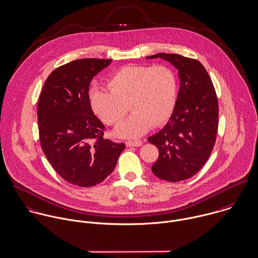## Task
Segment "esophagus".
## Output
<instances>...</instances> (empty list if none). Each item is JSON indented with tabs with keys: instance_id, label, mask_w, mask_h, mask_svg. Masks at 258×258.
<instances>
[{
	"instance_id": "obj_1",
	"label": "esophagus",
	"mask_w": 258,
	"mask_h": 258,
	"mask_svg": "<svg viewBox=\"0 0 258 258\" xmlns=\"http://www.w3.org/2000/svg\"><path fill=\"white\" fill-rule=\"evenodd\" d=\"M125 144L127 147H140L142 146L143 143L140 140H136V141H127Z\"/></svg>"
}]
</instances>
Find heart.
Listing matches in <instances>:
<instances>
[{
  "instance_id": "heart-1",
  "label": "heart",
  "mask_w": 258,
  "mask_h": 258,
  "mask_svg": "<svg viewBox=\"0 0 258 258\" xmlns=\"http://www.w3.org/2000/svg\"><path fill=\"white\" fill-rule=\"evenodd\" d=\"M109 91L96 89L90 96L94 113L121 138H137L151 125L159 126L171 116L177 98V79L167 66L129 65L118 70L108 81Z\"/></svg>"
}]
</instances>
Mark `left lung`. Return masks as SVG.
I'll use <instances>...</instances> for the list:
<instances>
[{"label":"left lung","mask_w":258,"mask_h":258,"mask_svg":"<svg viewBox=\"0 0 258 258\" xmlns=\"http://www.w3.org/2000/svg\"><path fill=\"white\" fill-rule=\"evenodd\" d=\"M178 70L180 88L167 124L148 141L159 150L152 172L160 179L178 182L199 171L209 158L216 140L218 102L203 65L178 54L158 53Z\"/></svg>","instance_id":"left-lung-1"}]
</instances>
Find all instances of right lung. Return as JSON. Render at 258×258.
<instances>
[{
    "label": "right lung",
    "instance_id": "obj_1",
    "mask_svg": "<svg viewBox=\"0 0 258 258\" xmlns=\"http://www.w3.org/2000/svg\"><path fill=\"white\" fill-rule=\"evenodd\" d=\"M111 59H79L54 70L38 102L41 147L63 179L80 187L101 183L114 170L124 143L104 139V125L94 115L90 82Z\"/></svg>",
    "mask_w": 258,
    "mask_h": 258
}]
</instances>
